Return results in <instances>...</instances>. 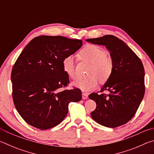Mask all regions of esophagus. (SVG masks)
I'll list each match as a JSON object with an SVG mask.
<instances>
[{
  "instance_id": "esophagus-1",
  "label": "esophagus",
  "mask_w": 154,
  "mask_h": 154,
  "mask_svg": "<svg viewBox=\"0 0 154 154\" xmlns=\"http://www.w3.org/2000/svg\"><path fill=\"white\" fill-rule=\"evenodd\" d=\"M88 98V93L83 92V93H82V98H83V99H87Z\"/></svg>"
}]
</instances>
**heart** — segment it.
<instances>
[{
	"label": "heart",
	"instance_id": "b5f03b06",
	"mask_svg": "<svg viewBox=\"0 0 154 154\" xmlns=\"http://www.w3.org/2000/svg\"><path fill=\"white\" fill-rule=\"evenodd\" d=\"M107 52L100 46L90 44L85 46L78 53L80 60L90 63L87 74L88 76L77 78L72 85L83 92H88L97 87L99 81L106 83L110 79L113 72V62L110 57L106 56ZM62 69L71 79L75 76V58L71 55L65 57L62 60Z\"/></svg>",
	"mask_w": 154,
	"mask_h": 154
}]
</instances>
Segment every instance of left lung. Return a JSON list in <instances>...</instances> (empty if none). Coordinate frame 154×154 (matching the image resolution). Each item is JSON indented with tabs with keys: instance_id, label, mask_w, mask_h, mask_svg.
<instances>
[{
	"instance_id": "obj_1",
	"label": "left lung",
	"mask_w": 154,
	"mask_h": 154,
	"mask_svg": "<svg viewBox=\"0 0 154 154\" xmlns=\"http://www.w3.org/2000/svg\"><path fill=\"white\" fill-rule=\"evenodd\" d=\"M86 41L105 45L113 62L111 77L98 93L89 97L96 107L91 116L109 128L122 126L133 118L145 94V71L140 59L126 43L113 35L88 38ZM108 91L109 95L103 93Z\"/></svg>"
}]
</instances>
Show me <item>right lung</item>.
<instances>
[{
    "instance_id": "1",
    "label": "right lung",
    "mask_w": 154,
    "mask_h": 154,
    "mask_svg": "<svg viewBox=\"0 0 154 154\" xmlns=\"http://www.w3.org/2000/svg\"><path fill=\"white\" fill-rule=\"evenodd\" d=\"M82 44V40L62 36H36L15 61L11 75L13 100L30 126L41 130L55 127L66 116L69 103L82 100L79 88H61L69 84L62 60Z\"/></svg>"
}]
</instances>
